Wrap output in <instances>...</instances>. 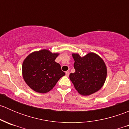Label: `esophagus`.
Instances as JSON below:
<instances>
[{
  "mask_svg": "<svg viewBox=\"0 0 129 129\" xmlns=\"http://www.w3.org/2000/svg\"><path fill=\"white\" fill-rule=\"evenodd\" d=\"M69 74H70V73H69V71H66V76L68 77L69 75Z\"/></svg>",
  "mask_w": 129,
  "mask_h": 129,
  "instance_id": "1",
  "label": "esophagus"
}]
</instances>
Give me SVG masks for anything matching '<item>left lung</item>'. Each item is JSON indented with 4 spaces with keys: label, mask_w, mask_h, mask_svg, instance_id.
I'll use <instances>...</instances> for the list:
<instances>
[{
    "label": "left lung",
    "mask_w": 129,
    "mask_h": 129,
    "mask_svg": "<svg viewBox=\"0 0 129 129\" xmlns=\"http://www.w3.org/2000/svg\"><path fill=\"white\" fill-rule=\"evenodd\" d=\"M74 73L69 78L75 89L82 95H90L99 90L107 78L106 65L102 58L93 52H89L84 57L73 53Z\"/></svg>",
    "instance_id": "1"
}]
</instances>
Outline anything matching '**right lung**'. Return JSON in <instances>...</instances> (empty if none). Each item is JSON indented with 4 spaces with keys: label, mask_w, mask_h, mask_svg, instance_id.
I'll return each instance as SVG.
<instances>
[{
    "label": "right lung",
    "mask_w": 129,
    "mask_h": 129,
    "mask_svg": "<svg viewBox=\"0 0 129 129\" xmlns=\"http://www.w3.org/2000/svg\"><path fill=\"white\" fill-rule=\"evenodd\" d=\"M59 53L43 49L33 52L25 58L22 76L30 89L39 93H47L66 75L61 70L60 65L55 61Z\"/></svg>",
    "instance_id": "obj_1"
}]
</instances>
